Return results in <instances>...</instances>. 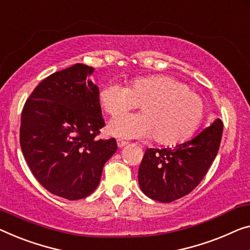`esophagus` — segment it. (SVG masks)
Instances as JSON below:
<instances>
[{
  "label": "esophagus",
  "mask_w": 250,
  "mask_h": 250,
  "mask_svg": "<svg viewBox=\"0 0 250 250\" xmlns=\"http://www.w3.org/2000/svg\"><path fill=\"white\" fill-rule=\"evenodd\" d=\"M117 145H118V147H119V148H122V147H125V145H128V141H125V140L118 139V140H117Z\"/></svg>",
  "instance_id": "esophagus-1"
}]
</instances>
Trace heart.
<instances>
[{
  "label": "heart",
  "mask_w": 250,
  "mask_h": 250,
  "mask_svg": "<svg viewBox=\"0 0 250 250\" xmlns=\"http://www.w3.org/2000/svg\"><path fill=\"white\" fill-rule=\"evenodd\" d=\"M104 112L118 117L140 106L143 114L122 115L107 125L109 135L131 139L150 138L162 145L188 139L206 114L203 100L188 85L167 75L136 78L122 87L107 85L99 94Z\"/></svg>",
  "instance_id": "1"
}]
</instances>
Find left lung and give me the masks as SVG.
Returning a JSON list of instances; mask_svg holds the SVG:
<instances>
[{
	"label": "left lung",
	"instance_id": "1",
	"mask_svg": "<svg viewBox=\"0 0 250 250\" xmlns=\"http://www.w3.org/2000/svg\"><path fill=\"white\" fill-rule=\"evenodd\" d=\"M222 131V121L215 119L196 137L176 147L148 148L138 172L141 191L163 203L188 195L200 184L213 163Z\"/></svg>",
	"mask_w": 250,
	"mask_h": 250
}]
</instances>
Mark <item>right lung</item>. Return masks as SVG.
<instances>
[{
  "mask_svg": "<svg viewBox=\"0 0 250 250\" xmlns=\"http://www.w3.org/2000/svg\"><path fill=\"white\" fill-rule=\"evenodd\" d=\"M93 67L75 64L37 85L21 114L20 145L33 176L67 200L88 196L117 151L114 138L95 139L104 126Z\"/></svg>",
  "mask_w": 250,
  "mask_h": 250,
  "instance_id": "add662e5",
  "label": "right lung"
}]
</instances>
